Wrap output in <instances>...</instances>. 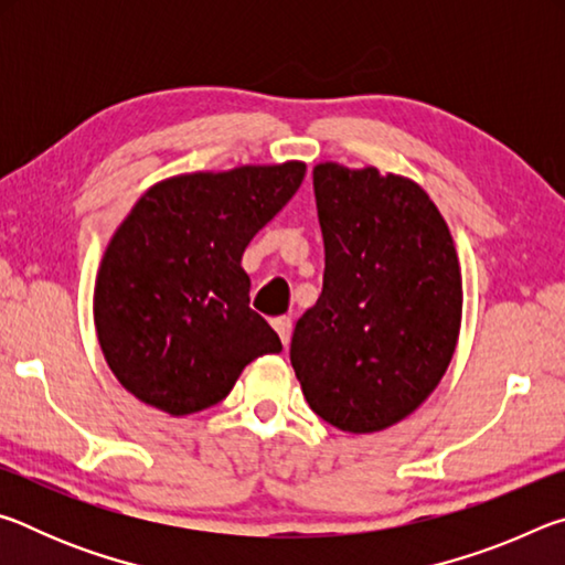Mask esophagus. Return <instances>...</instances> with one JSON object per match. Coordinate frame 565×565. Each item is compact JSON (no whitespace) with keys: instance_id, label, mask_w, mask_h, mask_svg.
<instances>
[{"instance_id":"34e87169","label":"esophagus","mask_w":565,"mask_h":565,"mask_svg":"<svg viewBox=\"0 0 565 565\" xmlns=\"http://www.w3.org/2000/svg\"><path fill=\"white\" fill-rule=\"evenodd\" d=\"M271 327L279 333V339L284 347H289L291 341V319L289 317H279V319H271Z\"/></svg>"}]
</instances>
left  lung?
Instances as JSON below:
<instances>
[{"label":"left lung","mask_w":565,"mask_h":565,"mask_svg":"<svg viewBox=\"0 0 565 565\" xmlns=\"http://www.w3.org/2000/svg\"><path fill=\"white\" fill-rule=\"evenodd\" d=\"M327 252L291 366L311 411L347 434L398 424L434 394L461 331L454 236L424 186L376 167H313Z\"/></svg>","instance_id":"obj_1"}]
</instances>
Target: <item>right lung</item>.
Here are the masks:
<instances>
[{
	"mask_svg": "<svg viewBox=\"0 0 565 565\" xmlns=\"http://www.w3.org/2000/svg\"><path fill=\"white\" fill-rule=\"evenodd\" d=\"M303 161L191 171L149 186L104 248L94 327L119 384L169 416L228 396L281 341L248 309L242 256L281 212Z\"/></svg>",
	"mask_w": 565,
	"mask_h": 565,
	"instance_id": "add662e5",
	"label": "right lung"
}]
</instances>
